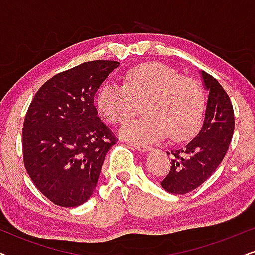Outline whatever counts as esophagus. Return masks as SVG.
I'll return each mask as SVG.
<instances>
[{
	"label": "esophagus",
	"mask_w": 255,
	"mask_h": 255,
	"mask_svg": "<svg viewBox=\"0 0 255 255\" xmlns=\"http://www.w3.org/2000/svg\"><path fill=\"white\" fill-rule=\"evenodd\" d=\"M133 147L135 149H138V151H140V152H148V151H151V149H152L151 146L144 145V144H133Z\"/></svg>",
	"instance_id": "34e87169"
}]
</instances>
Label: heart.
<instances>
[{"label":"heart","mask_w":255,"mask_h":255,"mask_svg":"<svg viewBox=\"0 0 255 255\" xmlns=\"http://www.w3.org/2000/svg\"><path fill=\"white\" fill-rule=\"evenodd\" d=\"M97 108L108 122L121 124L144 106L147 117L124 124L120 134L135 142H153L170 134L181 141L200 128L205 111L203 88L196 80L160 62L128 69L125 83L106 82L96 97Z\"/></svg>","instance_id":"heart-1"}]
</instances>
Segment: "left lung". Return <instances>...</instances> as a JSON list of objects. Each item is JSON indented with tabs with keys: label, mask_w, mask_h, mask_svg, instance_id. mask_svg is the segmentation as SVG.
Listing matches in <instances>:
<instances>
[{
	"label": "left lung",
	"mask_w": 255,
	"mask_h": 255,
	"mask_svg": "<svg viewBox=\"0 0 255 255\" xmlns=\"http://www.w3.org/2000/svg\"><path fill=\"white\" fill-rule=\"evenodd\" d=\"M209 92L203 127L182 147L172 149L170 170L161 186L170 194H187L196 189L223 161L235 130V113L230 97L214 76L202 71Z\"/></svg>",
	"instance_id": "1"
}]
</instances>
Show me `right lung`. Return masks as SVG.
I'll use <instances>...</instances> for the list:
<instances>
[{
  "instance_id": "right-lung-1",
  "label": "right lung",
  "mask_w": 255,
  "mask_h": 255,
  "mask_svg": "<svg viewBox=\"0 0 255 255\" xmlns=\"http://www.w3.org/2000/svg\"><path fill=\"white\" fill-rule=\"evenodd\" d=\"M118 66L113 60L83 62L47 80L31 101L22 132L24 166L38 190L59 207L88 201L116 144L97 116L94 96Z\"/></svg>"
}]
</instances>
